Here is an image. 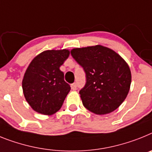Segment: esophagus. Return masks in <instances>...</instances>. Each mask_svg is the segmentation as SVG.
I'll return each mask as SVG.
<instances>
[{
    "label": "esophagus",
    "instance_id": "obj_1",
    "mask_svg": "<svg viewBox=\"0 0 152 152\" xmlns=\"http://www.w3.org/2000/svg\"><path fill=\"white\" fill-rule=\"evenodd\" d=\"M76 88H77V85H76V83L71 84V89H72V90H76Z\"/></svg>",
    "mask_w": 152,
    "mask_h": 152
}]
</instances>
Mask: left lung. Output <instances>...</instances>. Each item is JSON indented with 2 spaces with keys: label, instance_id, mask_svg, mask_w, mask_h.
I'll use <instances>...</instances> for the list:
<instances>
[{
  "label": "left lung",
  "instance_id": "obj_1",
  "mask_svg": "<svg viewBox=\"0 0 152 152\" xmlns=\"http://www.w3.org/2000/svg\"><path fill=\"white\" fill-rule=\"evenodd\" d=\"M71 55L86 72V83L80 91L86 109L96 115L118 109L132 82L131 70L123 58L101 45L72 49Z\"/></svg>",
  "mask_w": 152,
  "mask_h": 152
}]
</instances>
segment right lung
<instances>
[{
    "instance_id": "obj_1",
    "label": "right lung",
    "mask_w": 152,
    "mask_h": 152,
    "mask_svg": "<svg viewBox=\"0 0 152 152\" xmlns=\"http://www.w3.org/2000/svg\"><path fill=\"white\" fill-rule=\"evenodd\" d=\"M69 56L68 50H45L33 59L22 81L24 97L35 112L51 115L60 109L70 86L60 67Z\"/></svg>"
}]
</instances>
